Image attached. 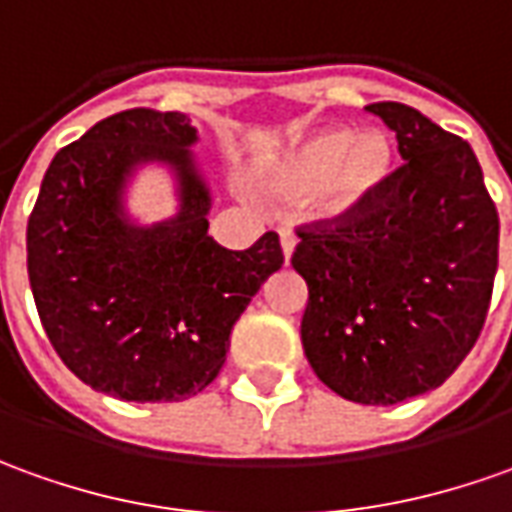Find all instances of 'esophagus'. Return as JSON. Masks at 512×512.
I'll return each instance as SVG.
<instances>
[{"label":"esophagus","instance_id":"1","mask_svg":"<svg viewBox=\"0 0 512 512\" xmlns=\"http://www.w3.org/2000/svg\"><path fill=\"white\" fill-rule=\"evenodd\" d=\"M280 246H283L285 260L294 255V246H297V235L291 227H280Z\"/></svg>","mask_w":512,"mask_h":512}]
</instances>
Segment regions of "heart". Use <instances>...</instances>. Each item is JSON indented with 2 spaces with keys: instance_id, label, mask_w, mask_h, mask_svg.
<instances>
[{
  "instance_id": "heart-1",
  "label": "heart",
  "mask_w": 512,
  "mask_h": 512,
  "mask_svg": "<svg viewBox=\"0 0 512 512\" xmlns=\"http://www.w3.org/2000/svg\"><path fill=\"white\" fill-rule=\"evenodd\" d=\"M387 165L389 145L381 134L353 137L344 128H330L285 159L277 184L288 193H311L325 184L322 207L328 215H342L373 193Z\"/></svg>"
}]
</instances>
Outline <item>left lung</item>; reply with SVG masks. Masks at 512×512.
I'll use <instances>...</instances> for the list:
<instances>
[{
	"instance_id": "left-lung-1",
	"label": "left lung",
	"mask_w": 512,
	"mask_h": 512,
	"mask_svg": "<svg viewBox=\"0 0 512 512\" xmlns=\"http://www.w3.org/2000/svg\"><path fill=\"white\" fill-rule=\"evenodd\" d=\"M367 111L403 165L353 210L297 227L308 283L302 347L319 381L389 406L440 387L482 333L499 266V212L471 145L403 103Z\"/></svg>"
}]
</instances>
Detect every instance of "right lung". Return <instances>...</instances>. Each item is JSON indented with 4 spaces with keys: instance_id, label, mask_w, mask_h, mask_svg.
<instances>
[{
    "instance_id": "1",
    "label": "right lung",
    "mask_w": 512,
    "mask_h": 512,
    "mask_svg": "<svg viewBox=\"0 0 512 512\" xmlns=\"http://www.w3.org/2000/svg\"><path fill=\"white\" fill-rule=\"evenodd\" d=\"M196 128L179 111L128 109L61 148L27 221V274L41 325L66 367L120 401H182L221 373L229 333L283 266L277 232L249 249L207 235L210 196L190 162ZM180 170L183 212L154 230L125 225L131 164Z\"/></svg>"
}]
</instances>
